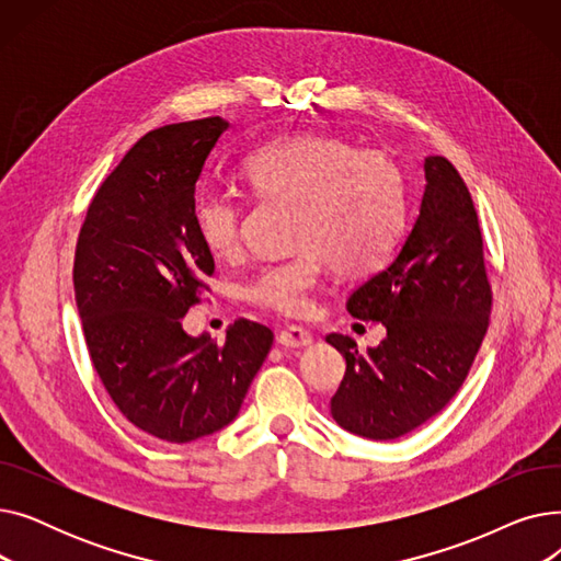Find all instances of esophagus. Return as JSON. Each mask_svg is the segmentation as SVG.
I'll use <instances>...</instances> for the list:
<instances>
[{
  "mask_svg": "<svg viewBox=\"0 0 561 561\" xmlns=\"http://www.w3.org/2000/svg\"><path fill=\"white\" fill-rule=\"evenodd\" d=\"M311 341H313L311 334L302 328H296V325L286 328L277 334V343L284 345V347H307V345H311Z\"/></svg>",
  "mask_w": 561,
  "mask_h": 561,
  "instance_id": "1",
  "label": "esophagus"
}]
</instances>
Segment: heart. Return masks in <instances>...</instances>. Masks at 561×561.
I'll return each mask as SVG.
<instances>
[{
    "mask_svg": "<svg viewBox=\"0 0 561 561\" xmlns=\"http://www.w3.org/2000/svg\"><path fill=\"white\" fill-rule=\"evenodd\" d=\"M250 188L268 202L296 204V248L243 284L245 302L298 316L332 263L343 275H368L396 252L407 225V180L381 150L328 134H290L259 145L243 161ZM193 218L204 248L231 259L243 243V204L231 193H202Z\"/></svg>",
    "mask_w": 561,
    "mask_h": 561,
    "instance_id": "b5f03b06",
    "label": "heart"
}]
</instances>
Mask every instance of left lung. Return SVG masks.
<instances>
[{
	"label": "left lung",
	"instance_id": "left-lung-1",
	"mask_svg": "<svg viewBox=\"0 0 561 561\" xmlns=\"http://www.w3.org/2000/svg\"><path fill=\"white\" fill-rule=\"evenodd\" d=\"M425 193L398 256L347 298L387 339L368 352L343 334L325 341L345 357L334 421L373 440L398 438L444 409L476 362L489 328L491 284L478 211L446 157L425 159Z\"/></svg>",
	"mask_w": 561,
	"mask_h": 561
}]
</instances>
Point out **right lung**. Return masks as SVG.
Instances as JSON below:
<instances>
[{
  "mask_svg": "<svg viewBox=\"0 0 561 561\" xmlns=\"http://www.w3.org/2000/svg\"><path fill=\"white\" fill-rule=\"evenodd\" d=\"M227 127L216 115L145 134L98 188L75 252V300L102 385L129 423L170 444L229 425L273 345L245 318L225 343L182 328L216 268L193 206Z\"/></svg>",
  "mask_w": 561,
  "mask_h": 561,
  "instance_id": "add662e5",
  "label": "right lung"
}]
</instances>
